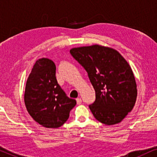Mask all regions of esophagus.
Segmentation results:
<instances>
[{
    "label": "esophagus",
    "instance_id": "34e87169",
    "mask_svg": "<svg viewBox=\"0 0 157 157\" xmlns=\"http://www.w3.org/2000/svg\"><path fill=\"white\" fill-rule=\"evenodd\" d=\"M76 100H77V103L78 104V105H80V104H81V102H82V100H81V98H80V97L77 98Z\"/></svg>",
    "mask_w": 157,
    "mask_h": 157
}]
</instances>
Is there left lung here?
Segmentation results:
<instances>
[{
  "label": "left lung",
  "mask_w": 157,
  "mask_h": 157,
  "mask_svg": "<svg viewBox=\"0 0 157 157\" xmlns=\"http://www.w3.org/2000/svg\"><path fill=\"white\" fill-rule=\"evenodd\" d=\"M70 53L82 65L95 90L96 99L89 109L99 122L120 123L131 112L137 97L131 66L117 50L93 45L73 48Z\"/></svg>",
  "instance_id": "1"
}]
</instances>
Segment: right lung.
<instances>
[{
  "mask_svg": "<svg viewBox=\"0 0 157 157\" xmlns=\"http://www.w3.org/2000/svg\"><path fill=\"white\" fill-rule=\"evenodd\" d=\"M55 63L37 60L27 79L24 102L33 120L48 128H57L67 121L76 100L66 96L57 83Z\"/></svg>",
  "mask_w": 157,
  "mask_h": 157,
  "instance_id": "1",
  "label": "right lung"
}]
</instances>
